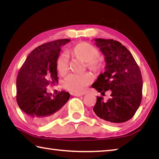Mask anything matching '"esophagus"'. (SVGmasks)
<instances>
[{"mask_svg":"<svg viewBox=\"0 0 159 159\" xmlns=\"http://www.w3.org/2000/svg\"><path fill=\"white\" fill-rule=\"evenodd\" d=\"M71 95L73 96H76V97H80V96H82L83 94L78 93H71Z\"/></svg>","mask_w":159,"mask_h":159,"instance_id":"1","label":"esophagus"}]
</instances>
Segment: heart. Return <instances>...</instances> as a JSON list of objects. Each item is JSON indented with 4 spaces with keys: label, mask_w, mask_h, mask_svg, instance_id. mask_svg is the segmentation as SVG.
Returning <instances> with one entry per match:
<instances>
[{
    "label": "heart",
    "mask_w": 159,
    "mask_h": 159,
    "mask_svg": "<svg viewBox=\"0 0 159 159\" xmlns=\"http://www.w3.org/2000/svg\"><path fill=\"white\" fill-rule=\"evenodd\" d=\"M74 55L87 63L88 68L97 71L101 69V63L98 60L99 50L92 44L82 42L77 44L73 50ZM59 74L64 75L69 70V57L66 53H62L57 61ZM93 81V76L90 73L71 74L67 76L63 82L64 87L74 93H83L88 85Z\"/></svg>",
    "instance_id": "b5f03b06"
}]
</instances>
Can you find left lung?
<instances>
[{
  "instance_id": "1",
  "label": "left lung",
  "mask_w": 159,
  "mask_h": 159,
  "mask_svg": "<svg viewBox=\"0 0 159 159\" xmlns=\"http://www.w3.org/2000/svg\"><path fill=\"white\" fill-rule=\"evenodd\" d=\"M104 54L105 71L99 74L92 85L102 95L111 91L107 102L97 97L93 111L108 124L116 125L133 117L142 98V78L140 69L130 51L120 42L112 39H94Z\"/></svg>"
}]
</instances>
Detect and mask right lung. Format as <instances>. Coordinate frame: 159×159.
I'll return each instance as SVG.
<instances>
[{"label":"right lung","mask_w":159,"mask_h":159,"mask_svg":"<svg viewBox=\"0 0 159 159\" xmlns=\"http://www.w3.org/2000/svg\"><path fill=\"white\" fill-rule=\"evenodd\" d=\"M70 39H59L39 45L32 51L17 77L18 106L37 125L49 123L60 114L70 94L61 91L55 95L46 92L50 84L58 83L57 61L61 47Z\"/></svg>","instance_id":"1"}]
</instances>
